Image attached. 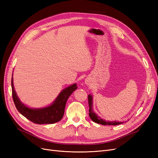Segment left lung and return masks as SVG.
<instances>
[{"label":"left lung","mask_w":158,"mask_h":158,"mask_svg":"<svg viewBox=\"0 0 158 158\" xmlns=\"http://www.w3.org/2000/svg\"><path fill=\"white\" fill-rule=\"evenodd\" d=\"M88 105H89V116L92 120L98 124H101L102 125H117L122 124V122H109L103 120L102 118L99 117L96 114H95L92 109V97L91 95H88Z\"/></svg>","instance_id":"1"}]
</instances>
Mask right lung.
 <instances>
[{
    "mask_svg": "<svg viewBox=\"0 0 158 158\" xmlns=\"http://www.w3.org/2000/svg\"><path fill=\"white\" fill-rule=\"evenodd\" d=\"M11 85L13 101L18 111L28 120L40 125L52 124L61 120L64 115L66 101L74 91L78 88L76 84L70 85L62 91L51 106L37 109L28 108L21 103L14 90L12 76Z\"/></svg>",
    "mask_w": 158,
    "mask_h": 158,
    "instance_id": "1",
    "label": "right lung"
}]
</instances>
